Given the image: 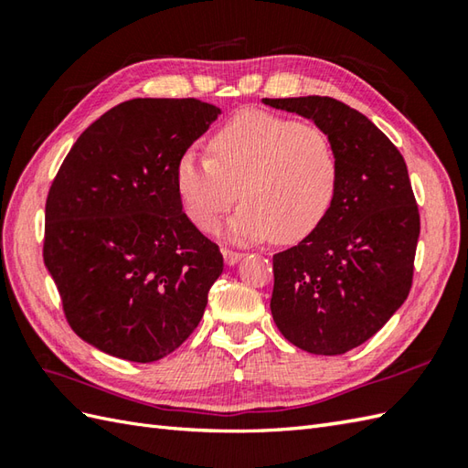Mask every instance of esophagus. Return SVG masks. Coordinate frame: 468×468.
Returning a JSON list of instances; mask_svg holds the SVG:
<instances>
[{"instance_id":"esophagus-1","label":"esophagus","mask_w":468,"mask_h":468,"mask_svg":"<svg viewBox=\"0 0 468 468\" xmlns=\"http://www.w3.org/2000/svg\"><path fill=\"white\" fill-rule=\"evenodd\" d=\"M243 253L239 251H233V250H223V260L227 265H237L241 260H243Z\"/></svg>"}]
</instances>
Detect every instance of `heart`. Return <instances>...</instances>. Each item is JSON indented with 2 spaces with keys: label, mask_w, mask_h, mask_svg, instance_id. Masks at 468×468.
Instances as JSON below:
<instances>
[{
  "label": "heart",
  "mask_w": 468,
  "mask_h": 468,
  "mask_svg": "<svg viewBox=\"0 0 468 468\" xmlns=\"http://www.w3.org/2000/svg\"><path fill=\"white\" fill-rule=\"evenodd\" d=\"M337 176L340 161L324 128L250 111L211 138L208 158L183 154L176 191L188 218L205 233L215 231L239 191L243 205L227 223V239L255 243L275 237L292 243L320 225Z\"/></svg>",
  "instance_id": "heart-1"
}]
</instances>
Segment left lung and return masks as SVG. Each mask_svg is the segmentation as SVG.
Masks as SVG:
<instances>
[{"instance_id": "1", "label": "left lung", "mask_w": 468, "mask_h": 468, "mask_svg": "<svg viewBox=\"0 0 468 468\" xmlns=\"http://www.w3.org/2000/svg\"><path fill=\"white\" fill-rule=\"evenodd\" d=\"M263 102L324 128L340 161L320 225L273 255V322L305 352L346 354L370 340L410 293L420 215L409 168L380 128L335 98Z\"/></svg>"}]
</instances>
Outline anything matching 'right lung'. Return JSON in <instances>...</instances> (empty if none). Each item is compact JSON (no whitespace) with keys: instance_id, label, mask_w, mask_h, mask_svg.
<instances>
[{"instance_id":"right-lung-1","label":"right lung","mask_w":468,"mask_h":468,"mask_svg":"<svg viewBox=\"0 0 468 468\" xmlns=\"http://www.w3.org/2000/svg\"><path fill=\"white\" fill-rule=\"evenodd\" d=\"M218 114L195 98L118 104L49 186L44 263L69 327L101 352L156 362L201 322L223 255L183 213L176 165Z\"/></svg>"}]
</instances>
